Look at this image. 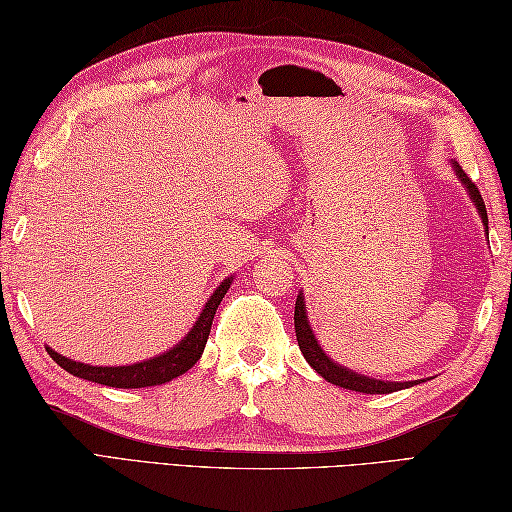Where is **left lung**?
<instances>
[{"mask_svg":"<svg viewBox=\"0 0 512 512\" xmlns=\"http://www.w3.org/2000/svg\"><path fill=\"white\" fill-rule=\"evenodd\" d=\"M452 171H455V176L459 178L461 185L466 187L468 191V198L472 200V205L477 207L479 211V218L481 223H484L486 229V236H488V214H486V205H484V198H481L479 189L475 187V182H472L464 169L459 167V162L450 160ZM294 330H296V341L298 347H301V352L305 356V361L312 365V368L323 376L327 383H334V385H341L345 390H354V392H365V394H390V392H397V390H406L412 388V385H419L423 383L419 381H383V379H374V376H365L354 372L350 368H345V365L336 363L330 359V354H325V350L318 343L316 334L310 325V318H307V310H305V296H303V289L298 292L296 298V307H294Z\"/></svg>","mask_w":512,"mask_h":512,"instance_id":"left-lung-1","label":"left lung"}]
</instances>
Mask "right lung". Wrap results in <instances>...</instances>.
I'll return each mask as SVG.
<instances>
[{
	"label": "right lung",
	"mask_w": 512,
	"mask_h": 512,
	"mask_svg": "<svg viewBox=\"0 0 512 512\" xmlns=\"http://www.w3.org/2000/svg\"><path fill=\"white\" fill-rule=\"evenodd\" d=\"M234 281V276H227L223 283L216 287V292L207 298L205 307H202L196 323L191 325V330L182 336V339L169 347L167 352L151 356L131 365H89L73 361L69 356H62L55 352L53 347H46V352L51 354V359L64 368L69 374L77 376V379L93 381L109 385V388H149V385H162L176 376L185 374L187 370L194 368L198 359L205 352L207 336L211 332V323H214V314L218 310L220 301H223L227 289Z\"/></svg>",
	"instance_id": "right-lung-1"
}]
</instances>
